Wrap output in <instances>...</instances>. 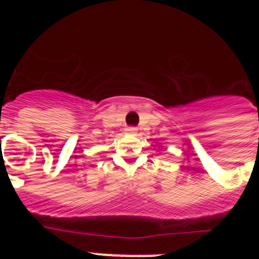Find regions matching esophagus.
<instances>
[{
	"label": "esophagus",
	"instance_id": "34e87169",
	"mask_svg": "<svg viewBox=\"0 0 259 259\" xmlns=\"http://www.w3.org/2000/svg\"><path fill=\"white\" fill-rule=\"evenodd\" d=\"M127 132L131 135H136L137 134V128L136 127H128Z\"/></svg>",
	"mask_w": 259,
	"mask_h": 259
}]
</instances>
